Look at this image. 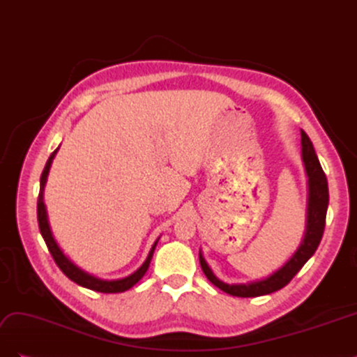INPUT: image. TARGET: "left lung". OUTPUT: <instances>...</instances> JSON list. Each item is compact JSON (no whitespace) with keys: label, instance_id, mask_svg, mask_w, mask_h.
<instances>
[{"label":"left lung","instance_id":"8db88e82","mask_svg":"<svg viewBox=\"0 0 357 357\" xmlns=\"http://www.w3.org/2000/svg\"><path fill=\"white\" fill-rule=\"evenodd\" d=\"M302 137V159H304L305 171L308 176V188H310V197H308V215H307V229L305 236L302 240L298 252L291 256L290 261L282 268L274 273L271 277L262 280V282L248 283V284H226L213 274L208 268L207 262L204 261L202 255L199 253V264L202 271L210 282L219 287L220 290L226 291L232 296H241V298H252V296H262L273 294L275 290H280L286 284L290 283L299 269L305 265L308 259L314 255L320 240L323 236L326 225V211L329 204V189H328V180L326 174L323 172L319 158L312 147L311 139L308 135L301 129Z\"/></svg>","mask_w":357,"mask_h":357}]
</instances>
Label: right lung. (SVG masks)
<instances>
[{"label": "right lung", "mask_w": 357, "mask_h": 357, "mask_svg": "<svg viewBox=\"0 0 357 357\" xmlns=\"http://www.w3.org/2000/svg\"><path fill=\"white\" fill-rule=\"evenodd\" d=\"M56 152H58V149L50 155L45 169H43V174H41V178H40V193H38V201H37V218H38L40 232L43 235V238H45V241H46V245L49 248L52 257L55 259V262L59 266L61 271L66 274L71 280V282L77 283L79 286H83L86 289H91V290H95V291H102V294H119V291H125L128 289H131L146 274L147 268L150 265V261H152V256H153V252H155V247H156L158 241L153 244L152 250H150V253L146 259V262L142 265V268H138L132 275H129V277L122 278V280H101V278H96L93 275H89L88 273H84V271H82L80 268L75 266L70 261V259L62 253V250L58 247L55 238H53L50 226H49V222H47L46 205H45V202H43V190H45V185H46L52 160H53V158H55Z\"/></svg>", "instance_id": "right-lung-1"}]
</instances>
